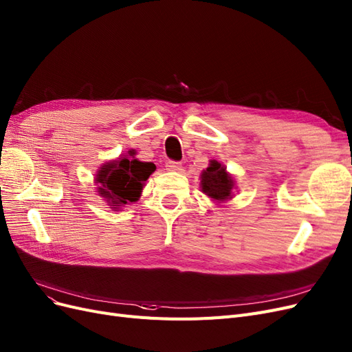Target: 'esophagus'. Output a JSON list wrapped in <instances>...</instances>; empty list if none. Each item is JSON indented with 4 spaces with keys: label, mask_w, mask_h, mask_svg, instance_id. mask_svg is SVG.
<instances>
[{
    "label": "esophagus",
    "mask_w": 352,
    "mask_h": 352,
    "mask_svg": "<svg viewBox=\"0 0 352 352\" xmlns=\"http://www.w3.org/2000/svg\"><path fill=\"white\" fill-rule=\"evenodd\" d=\"M166 168L168 172H182V163L170 160V162L166 163Z\"/></svg>",
    "instance_id": "esophagus-1"
}]
</instances>
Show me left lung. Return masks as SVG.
<instances>
[{"label": "left lung", "mask_w": 352, "mask_h": 352, "mask_svg": "<svg viewBox=\"0 0 352 352\" xmlns=\"http://www.w3.org/2000/svg\"><path fill=\"white\" fill-rule=\"evenodd\" d=\"M202 192L217 201H224L232 198V189L234 186L233 177L230 176L224 166L217 162H211L207 170L201 175Z\"/></svg>", "instance_id": "obj_1"}]
</instances>
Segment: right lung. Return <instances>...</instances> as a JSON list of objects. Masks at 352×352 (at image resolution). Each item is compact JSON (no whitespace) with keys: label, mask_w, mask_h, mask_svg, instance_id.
<instances>
[{"label":"right lung","mask_w":352,"mask_h":352,"mask_svg":"<svg viewBox=\"0 0 352 352\" xmlns=\"http://www.w3.org/2000/svg\"><path fill=\"white\" fill-rule=\"evenodd\" d=\"M128 151V155H134ZM155 170V166L147 162H138L134 157H120L100 167L96 175L98 190L113 208L122 207L128 202L138 201L144 182Z\"/></svg>","instance_id":"1"}]
</instances>
